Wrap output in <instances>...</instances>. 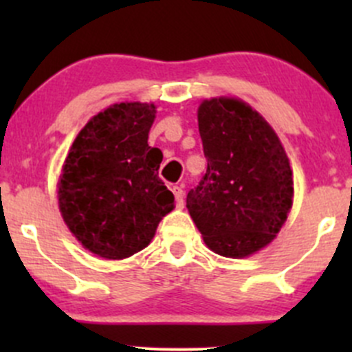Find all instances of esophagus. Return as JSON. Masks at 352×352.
I'll list each match as a JSON object with an SVG mask.
<instances>
[{"mask_svg":"<svg viewBox=\"0 0 352 352\" xmlns=\"http://www.w3.org/2000/svg\"><path fill=\"white\" fill-rule=\"evenodd\" d=\"M173 194H175V204L177 208L182 209L184 204H186V201H184V189L182 186H173Z\"/></svg>","mask_w":352,"mask_h":352,"instance_id":"obj_1","label":"esophagus"}]
</instances>
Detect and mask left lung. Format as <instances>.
Masks as SVG:
<instances>
[{"instance_id": "1", "label": "left lung", "mask_w": 352, "mask_h": 352, "mask_svg": "<svg viewBox=\"0 0 352 352\" xmlns=\"http://www.w3.org/2000/svg\"><path fill=\"white\" fill-rule=\"evenodd\" d=\"M208 170L187 194L204 242L223 257H247L274 240L293 204V172L261 113L233 98L197 110Z\"/></svg>"}]
</instances>
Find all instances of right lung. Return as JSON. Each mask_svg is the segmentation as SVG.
I'll return each instance as SVG.
<instances>
[{
    "label": "right lung",
    "mask_w": 352,
    "mask_h": 352,
    "mask_svg": "<svg viewBox=\"0 0 352 352\" xmlns=\"http://www.w3.org/2000/svg\"><path fill=\"white\" fill-rule=\"evenodd\" d=\"M155 105L127 102L95 116L74 140L59 180V209L85 248L104 258L131 257L173 209L158 177L162 151L148 144Z\"/></svg>",
    "instance_id": "1"
}]
</instances>
